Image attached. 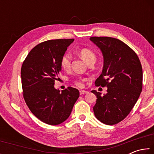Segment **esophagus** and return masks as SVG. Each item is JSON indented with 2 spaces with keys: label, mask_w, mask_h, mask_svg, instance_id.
<instances>
[{
  "label": "esophagus",
  "mask_w": 154,
  "mask_h": 154,
  "mask_svg": "<svg viewBox=\"0 0 154 154\" xmlns=\"http://www.w3.org/2000/svg\"><path fill=\"white\" fill-rule=\"evenodd\" d=\"M88 92V91H85V90H80L79 91L80 94H87Z\"/></svg>",
  "instance_id": "esophagus-1"
}]
</instances>
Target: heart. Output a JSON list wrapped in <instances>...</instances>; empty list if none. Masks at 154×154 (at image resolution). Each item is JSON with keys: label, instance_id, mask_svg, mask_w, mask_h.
Returning a JSON list of instances; mask_svg holds the SVG:
<instances>
[{"label": "heart", "instance_id": "obj_1", "mask_svg": "<svg viewBox=\"0 0 154 154\" xmlns=\"http://www.w3.org/2000/svg\"><path fill=\"white\" fill-rule=\"evenodd\" d=\"M79 54L82 58L87 62L90 63V62L96 61V57L95 54L90 49L88 48H83L80 49ZM72 60V56L69 52H65V53L62 56L60 59V66L64 70H69L71 67ZM75 84L79 87L83 86V80L82 77H78L74 80Z\"/></svg>", "mask_w": 154, "mask_h": 154}]
</instances>
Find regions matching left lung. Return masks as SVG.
I'll use <instances>...</instances> for the list:
<instances>
[{"label": "left lung", "instance_id": "1", "mask_svg": "<svg viewBox=\"0 0 154 154\" xmlns=\"http://www.w3.org/2000/svg\"><path fill=\"white\" fill-rule=\"evenodd\" d=\"M90 40L102 51L103 72L95 82L107 87L106 94L92 90L96 96L94 113L99 121L114 125L130 113L143 88V70L137 54L122 41L108 36H92Z\"/></svg>", "mask_w": 154, "mask_h": 154}]
</instances>
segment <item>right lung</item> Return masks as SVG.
I'll return each instance as SVG.
<instances>
[{"mask_svg":"<svg viewBox=\"0 0 154 154\" xmlns=\"http://www.w3.org/2000/svg\"><path fill=\"white\" fill-rule=\"evenodd\" d=\"M73 41L54 39L38 44L21 68L23 96L28 107L38 119L52 126L69 118L79 96L76 88L68 87L62 92L54 88L61 72V57Z\"/></svg>","mask_w":154,"mask_h":154,"instance_id":"add662e5","label":"right lung"}]
</instances>
